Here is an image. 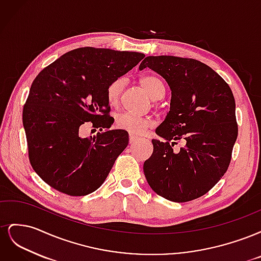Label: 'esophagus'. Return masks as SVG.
Masks as SVG:
<instances>
[{"label": "esophagus", "instance_id": "esophagus-1", "mask_svg": "<svg viewBox=\"0 0 261 261\" xmlns=\"http://www.w3.org/2000/svg\"><path fill=\"white\" fill-rule=\"evenodd\" d=\"M139 139V137L137 136H134V135H129V144H134L136 143V141Z\"/></svg>", "mask_w": 261, "mask_h": 261}]
</instances>
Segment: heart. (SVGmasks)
Listing matches in <instances>:
<instances>
[{
	"label": "heart",
	"instance_id": "heart-1",
	"mask_svg": "<svg viewBox=\"0 0 261 261\" xmlns=\"http://www.w3.org/2000/svg\"><path fill=\"white\" fill-rule=\"evenodd\" d=\"M125 83L126 80L124 77H118L109 84L107 88V99L112 107L117 106L118 102H120ZM140 83L149 93V96L153 100L162 98L165 92V87L162 81L154 75L144 76L140 80ZM115 126L118 129L129 133L130 135H141L148 127L151 126V121L146 117H141L125 112L116 115Z\"/></svg>",
	"mask_w": 261,
	"mask_h": 261
}]
</instances>
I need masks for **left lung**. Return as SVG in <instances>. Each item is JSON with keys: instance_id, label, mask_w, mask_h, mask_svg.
<instances>
[{"instance_id": "1", "label": "left lung", "mask_w": 261, "mask_h": 261, "mask_svg": "<svg viewBox=\"0 0 261 261\" xmlns=\"http://www.w3.org/2000/svg\"><path fill=\"white\" fill-rule=\"evenodd\" d=\"M146 67L160 74L172 91L170 111L155 129L165 141L152 139V155L144 163L148 184L174 202L199 198L231 162L239 133L232 90L211 67L194 59L147 57L139 69ZM179 139L186 146L173 153L171 147Z\"/></svg>"}]
</instances>
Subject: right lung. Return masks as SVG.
Masks as SVG:
<instances>
[{"mask_svg":"<svg viewBox=\"0 0 261 261\" xmlns=\"http://www.w3.org/2000/svg\"><path fill=\"white\" fill-rule=\"evenodd\" d=\"M144 58L139 52L85 46L38 74L23 106L22 125L31 167L46 184L69 196L88 195L103 184L128 145L127 132L109 129L114 118L107 88ZM86 121L107 129L82 139Z\"/></svg>","mask_w":261,"mask_h":261,"instance_id":"right-lung-1","label":"right lung"}]
</instances>
